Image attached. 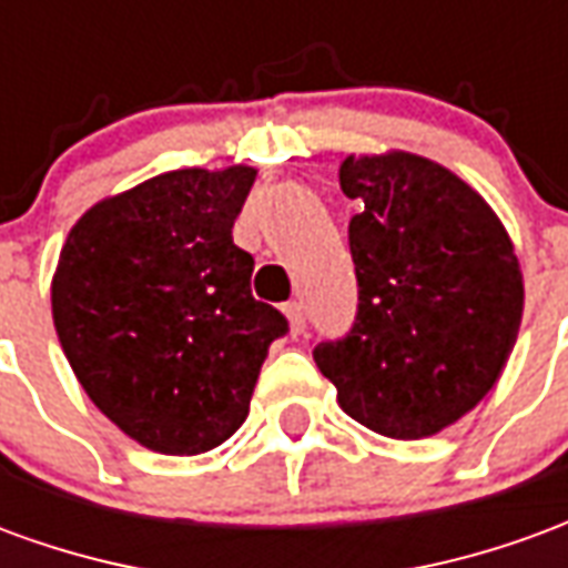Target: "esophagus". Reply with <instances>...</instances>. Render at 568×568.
I'll use <instances>...</instances> for the list:
<instances>
[{
  "instance_id": "34e87169",
  "label": "esophagus",
  "mask_w": 568,
  "mask_h": 568,
  "mask_svg": "<svg viewBox=\"0 0 568 568\" xmlns=\"http://www.w3.org/2000/svg\"><path fill=\"white\" fill-rule=\"evenodd\" d=\"M285 320H288V328H292V334H301L304 332V325H307V316H304V304L301 301H288L283 307Z\"/></svg>"
}]
</instances>
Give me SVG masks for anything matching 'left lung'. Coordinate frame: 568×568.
<instances>
[{"label": "left lung", "mask_w": 568, "mask_h": 568, "mask_svg": "<svg viewBox=\"0 0 568 568\" xmlns=\"http://www.w3.org/2000/svg\"><path fill=\"white\" fill-rule=\"evenodd\" d=\"M358 310L353 328L313 346L349 417L386 438L447 428L493 389L524 316L511 236L487 200L407 151L346 158Z\"/></svg>", "instance_id": "8db88e82"}]
</instances>
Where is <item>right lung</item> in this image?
Listing matches in <instances>:
<instances>
[{
    "mask_svg": "<svg viewBox=\"0 0 568 568\" xmlns=\"http://www.w3.org/2000/svg\"><path fill=\"white\" fill-rule=\"evenodd\" d=\"M252 182V166L154 175L91 206L60 252V346L93 405L154 453L231 438L267 346L288 332L252 297L255 258L234 243Z\"/></svg>",
    "mask_w": 568,
    "mask_h": 568,
    "instance_id": "1",
    "label": "right lung"
}]
</instances>
